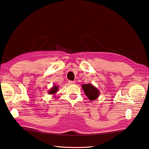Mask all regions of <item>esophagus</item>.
Returning <instances> with one entry per match:
<instances>
[{"label": "esophagus", "mask_w": 149, "mask_h": 149, "mask_svg": "<svg viewBox=\"0 0 149 149\" xmlns=\"http://www.w3.org/2000/svg\"><path fill=\"white\" fill-rule=\"evenodd\" d=\"M69 84H70V85H71V84H75V82H74V81L69 80Z\"/></svg>", "instance_id": "esophagus-1"}]
</instances>
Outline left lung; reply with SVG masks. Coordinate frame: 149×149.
Segmentation results:
<instances>
[{"mask_svg": "<svg viewBox=\"0 0 149 149\" xmlns=\"http://www.w3.org/2000/svg\"><path fill=\"white\" fill-rule=\"evenodd\" d=\"M82 88L84 92H85L86 95L89 98V100H93L99 97V91L92 84H83Z\"/></svg>", "mask_w": 149, "mask_h": 149, "instance_id": "1", "label": "left lung"}]
</instances>
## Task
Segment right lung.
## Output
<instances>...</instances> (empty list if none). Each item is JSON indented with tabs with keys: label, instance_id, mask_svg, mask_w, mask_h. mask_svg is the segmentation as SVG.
<instances>
[{
	"label": "right lung",
	"instance_id": "right-lung-1",
	"mask_svg": "<svg viewBox=\"0 0 149 149\" xmlns=\"http://www.w3.org/2000/svg\"><path fill=\"white\" fill-rule=\"evenodd\" d=\"M58 89V87L57 86L54 85V86H53L52 88L50 89V91H49V94H54V93H55L57 92Z\"/></svg>",
	"mask_w": 149,
	"mask_h": 149
}]
</instances>
